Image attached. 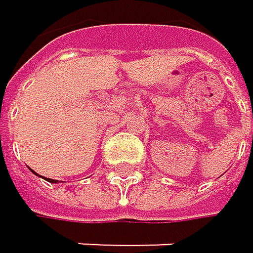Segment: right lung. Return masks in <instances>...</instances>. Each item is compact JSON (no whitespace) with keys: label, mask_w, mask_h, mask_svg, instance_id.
<instances>
[{"label":"right lung","mask_w":253,"mask_h":253,"mask_svg":"<svg viewBox=\"0 0 253 253\" xmlns=\"http://www.w3.org/2000/svg\"><path fill=\"white\" fill-rule=\"evenodd\" d=\"M32 171H33V170H32ZM33 173H35V171H33ZM35 174H36V173H35ZM45 179H46L48 182H51V183H56V182H57V180H54V179H48V177H45Z\"/></svg>","instance_id":"obj_1"}]
</instances>
